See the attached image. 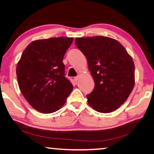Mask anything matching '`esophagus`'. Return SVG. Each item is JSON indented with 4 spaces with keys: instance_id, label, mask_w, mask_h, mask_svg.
I'll use <instances>...</instances> for the list:
<instances>
[{
    "instance_id": "34e87169",
    "label": "esophagus",
    "mask_w": 154,
    "mask_h": 154,
    "mask_svg": "<svg viewBox=\"0 0 154 154\" xmlns=\"http://www.w3.org/2000/svg\"><path fill=\"white\" fill-rule=\"evenodd\" d=\"M78 79H79V76H77V77H74V80H75V82H77L78 81Z\"/></svg>"
}]
</instances>
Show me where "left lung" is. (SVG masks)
Returning <instances> with one entry per match:
<instances>
[{
    "mask_svg": "<svg viewBox=\"0 0 154 154\" xmlns=\"http://www.w3.org/2000/svg\"><path fill=\"white\" fill-rule=\"evenodd\" d=\"M75 45L87 59L95 88L86 95L88 103L100 113L118 109L135 84L133 59L118 41L106 36L76 38Z\"/></svg>",
    "mask_w": 154,
    "mask_h": 154,
    "instance_id": "left-lung-1",
    "label": "left lung"
}]
</instances>
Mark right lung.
<instances>
[{
    "label": "right lung",
    "instance_id": "obj_1",
    "mask_svg": "<svg viewBox=\"0 0 154 154\" xmlns=\"http://www.w3.org/2000/svg\"><path fill=\"white\" fill-rule=\"evenodd\" d=\"M72 41L62 36L34 41L20 57L17 66L18 86L29 104L41 113L58 111L72 91L63 63Z\"/></svg>",
    "mask_w": 154,
    "mask_h": 154
}]
</instances>
